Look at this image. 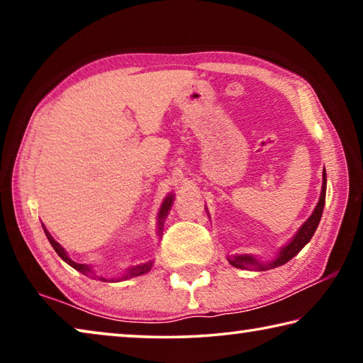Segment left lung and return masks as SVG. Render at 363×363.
Returning a JSON list of instances; mask_svg holds the SVG:
<instances>
[{
  "mask_svg": "<svg viewBox=\"0 0 363 363\" xmlns=\"http://www.w3.org/2000/svg\"><path fill=\"white\" fill-rule=\"evenodd\" d=\"M325 192H327V174H325L323 169V181H322V192H320V199H318V203L315 206L314 213L311 214L309 219L299 227V230L296 232V235L293 237V240L285 245L284 248L279 251V256L275 257L274 261L269 262H261L257 261L255 256L251 255H233L227 257V261L230 262V266L238 267V269H247V270H267V269H274L279 266H284L291 257L296 256L301 250H303L309 240L314 235V232L317 229L318 223H320L322 213H323V205H325Z\"/></svg>",
  "mask_w": 363,
  "mask_h": 363,
  "instance_id": "1",
  "label": "left lung"
}]
</instances>
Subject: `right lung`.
<instances>
[{"label":"right lung","mask_w":363,"mask_h":363,"mask_svg":"<svg viewBox=\"0 0 363 363\" xmlns=\"http://www.w3.org/2000/svg\"><path fill=\"white\" fill-rule=\"evenodd\" d=\"M173 201H174V195H168L167 199H164V201H163V205H162V208H160V213H158V235H162V230H163V220H164V218H167V214H168V211H169V208H171V205H173ZM45 233H46V237H48V240H49V243L52 245V248L56 250V253L62 257V259L69 264V266H72L73 269H77L78 272H82V274H84V275H89V274H93V270H91V267L88 266V264H78V262H75V261H72L69 256H67V253H65V250L60 247V245L54 240V238L51 237V233H49L46 229H45ZM152 264H153V261H149V262H144V264H139V266H134V267H130L125 272V275H123L121 279H101L102 281H113V280H126V279H131V277H138V275H143V274H145V272H149L150 270V267H152Z\"/></svg>","instance_id":"1"}]
</instances>
